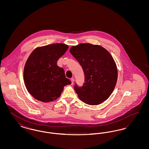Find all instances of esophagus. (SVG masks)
<instances>
[{"label": "esophagus", "instance_id": "esophagus-1", "mask_svg": "<svg viewBox=\"0 0 149 149\" xmlns=\"http://www.w3.org/2000/svg\"><path fill=\"white\" fill-rule=\"evenodd\" d=\"M71 84H74V79H73V78L71 79Z\"/></svg>", "mask_w": 149, "mask_h": 149}]
</instances>
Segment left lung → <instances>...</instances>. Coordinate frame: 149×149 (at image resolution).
<instances>
[{
	"label": "left lung",
	"instance_id": "8db88e82",
	"mask_svg": "<svg viewBox=\"0 0 149 149\" xmlns=\"http://www.w3.org/2000/svg\"><path fill=\"white\" fill-rule=\"evenodd\" d=\"M71 55L81 66L85 75L83 86L74 88L79 99L89 105H98L109 98L117 80V69L109 52L99 45L80 43L71 47Z\"/></svg>",
	"mask_w": 149,
	"mask_h": 149
}]
</instances>
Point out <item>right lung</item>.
Returning <instances> with one entry per match:
<instances>
[{"mask_svg":"<svg viewBox=\"0 0 149 149\" xmlns=\"http://www.w3.org/2000/svg\"><path fill=\"white\" fill-rule=\"evenodd\" d=\"M68 49L65 44H52L36 49L29 55L24 66V81L35 99L43 102L55 100L64 86L71 84L64 69L57 65Z\"/></svg>","mask_w":149,"mask_h":149,"instance_id":"obj_1","label":"right lung"}]
</instances>
